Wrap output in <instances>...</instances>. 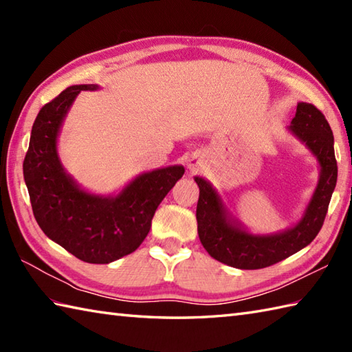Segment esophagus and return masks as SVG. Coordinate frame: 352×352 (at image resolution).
I'll use <instances>...</instances> for the list:
<instances>
[{
    "label": "esophagus",
    "mask_w": 352,
    "mask_h": 352,
    "mask_svg": "<svg viewBox=\"0 0 352 352\" xmlns=\"http://www.w3.org/2000/svg\"><path fill=\"white\" fill-rule=\"evenodd\" d=\"M201 164H203V160H201L199 155H192V157H189V160H188V169H189L190 172L199 170Z\"/></svg>",
    "instance_id": "esophagus-1"
}]
</instances>
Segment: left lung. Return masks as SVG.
<instances>
[{
    "label": "left lung",
    "instance_id": "left-lung-1",
    "mask_svg": "<svg viewBox=\"0 0 352 352\" xmlns=\"http://www.w3.org/2000/svg\"><path fill=\"white\" fill-rule=\"evenodd\" d=\"M287 130L315 155L319 164L316 189L295 226L272 234H254L231 214L210 182L195 177L199 188L197 206L199 241L206 251L223 265L237 269L275 265L305 248L322 228L338 182L333 131L320 110L309 102H298L295 118Z\"/></svg>",
    "mask_w": 352,
    "mask_h": 352
}]
</instances>
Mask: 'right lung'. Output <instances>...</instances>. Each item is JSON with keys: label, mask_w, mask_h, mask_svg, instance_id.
Returning a JSON list of instances; mask_svg holds the SVG:
<instances>
[{"label": "right lung", "mask_w": 352, "mask_h": 352, "mask_svg": "<svg viewBox=\"0 0 352 352\" xmlns=\"http://www.w3.org/2000/svg\"><path fill=\"white\" fill-rule=\"evenodd\" d=\"M98 85H76L41 109L24 159V180L34 218L52 242L86 263L106 265L139 248L151 228L162 199L184 174L182 164L138 175L116 195L85 190L65 170L57 139L81 91Z\"/></svg>", "instance_id": "1"}]
</instances>
